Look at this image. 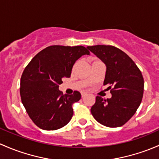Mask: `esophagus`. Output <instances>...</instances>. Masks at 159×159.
Segmentation results:
<instances>
[{
	"mask_svg": "<svg viewBox=\"0 0 159 159\" xmlns=\"http://www.w3.org/2000/svg\"><path fill=\"white\" fill-rule=\"evenodd\" d=\"M81 95H82V97L83 98V97H85V96H86V95H87V93H82Z\"/></svg>",
	"mask_w": 159,
	"mask_h": 159,
	"instance_id": "34e87169",
	"label": "esophagus"
}]
</instances>
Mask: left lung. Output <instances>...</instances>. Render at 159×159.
Masks as SVG:
<instances>
[{
  "instance_id": "obj_1",
  "label": "left lung",
  "mask_w": 159,
  "mask_h": 159,
  "mask_svg": "<svg viewBox=\"0 0 159 159\" xmlns=\"http://www.w3.org/2000/svg\"><path fill=\"white\" fill-rule=\"evenodd\" d=\"M106 66L103 85H109L112 97L103 99L96 96L91 113L102 125L120 127L133 116L142 102L144 80L133 60L113 46L87 47Z\"/></svg>"
}]
</instances>
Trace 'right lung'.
<instances>
[{"label": "right lung", "instance_id": "add662e5", "mask_svg": "<svg viewBox=\"0 0 159 159\" xmlns=\"http://www.w3.org/2000/svg\"><path fill=\"white\" fill-rule=\"evenodd\" d=\"M89 55L83 46L54 45L39 52L24 69L20 93L33 122L43 130L65 126L73 115L72 105L81 99L80 92L63 95L59 89L63 78H69L75 62Z\"/></svg>", "mask_w": 159, "mask_h": 159}]
</instances>
